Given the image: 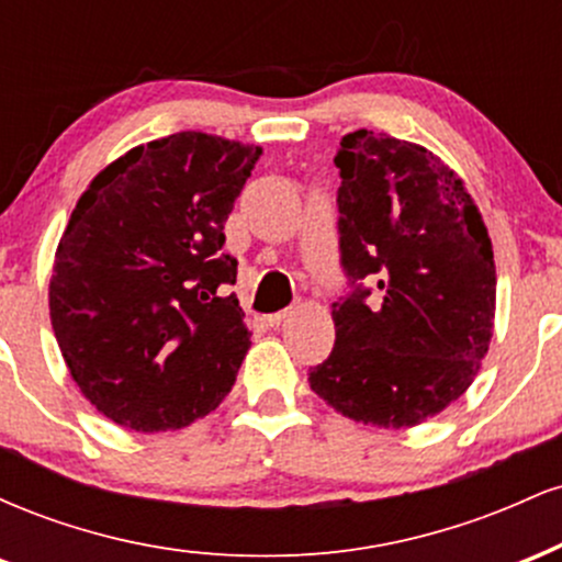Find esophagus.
<instances>
[{
    "label": "esophagus",
    "mask_w": 562,
    "mask_h": 562,
    "mask_svg": "<svg viewBox=\"0 0 562 562\" xmlns=\"http://www.w3.org/2000/svg\"><path fill=\"white\" fill-rule=\"evenodd\" d=\"M288 314H290L288 308H282V312H274V314H267V317H263V325H267V327H277L282 319L288 317Z\"/></svg>",
    "instance_id": "esophagus-1"
}]
</instances>
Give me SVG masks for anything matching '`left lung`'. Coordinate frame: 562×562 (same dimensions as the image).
<instances>
[{
	"label": "left lung",
	"mask_w": 562,
	"mask_h": 562,
	"mask_svg": "<svg viewBox=\"0 0 562 562\" xmlns=\"http://www.w3.org/2000/svg\"><path fill=\"white\" fill-rule=\"evenodd\" d=\"M335 166L353 293L333 303L335 346L308 383L348 420L415 428L470 389L492 344V237L465 182L428 147L359 128Z\"/></svg>",
	"instance_id": "obj_1"
}]
</instances>
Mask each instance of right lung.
Returning a JSON list of instances; mask_svg holds the SVG:
<instances>
[{
    "label": "right lung",
    "instance_id": "add662e5",
    "mask_svg": "<svg viewBox=\"0 0 562 562\" xmlns=\"http://www.w3.org/2000/svg\"><path fill=\"white\" fill-rule=\"evenodd\" d=\"M259 145L179 132L108 164L55 250L49 319L87 402L137 434L177 430L235 385L250 330L222 254Z\"/></svg>",
    "mask_w": 562,
    "mask_h": 562
}]
</instances>
